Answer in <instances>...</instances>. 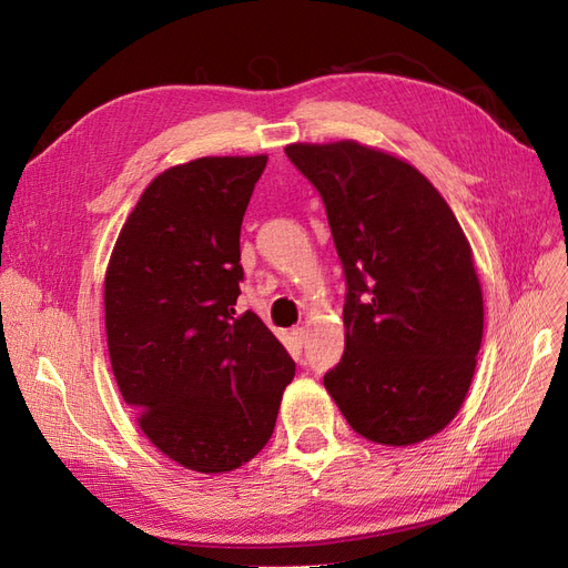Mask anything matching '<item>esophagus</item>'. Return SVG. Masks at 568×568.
Masks as SVG:
<instances>
[{
    "instance_id": "obj_1",
    "label": "esophagus",
    "mask_w": 568,
    "mask_h": 568,
    "mask_svg": "<svg viewBox=\"0 0 568 568\" xmlns=\"http://www.w3.org/2000/svg\"><path fill=\"white\" fill-rule=\"evenodd\" d=\"M291 334H294V338H296L298 346H303V343L307 341V332L303 329V326H298V329H294V332H291Z\"/></svg>"
}]
</instances>
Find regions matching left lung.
I'll return each instance as SVG.
<instances>
[{"mask_svg":"<svg viewBox=\"0 0 568 568\" xmlns=\"http://www.w3.org/2000/svg\"><path fill=\"white\" fill-rule=\"evenodd\" d=\"M324 201L348 294L346 351L324 388L351 428L415 445L467 398L484 338L474 253L448 201L384 149L341 140L284 146Z\"/></svg>","mask_w":568,"mask_h":568,"instance_id":"obj_1","label":"left lung"}]
</instances>
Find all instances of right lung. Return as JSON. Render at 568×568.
<instances>
[{
  "mask_svg": "<svg viewBox=\"0 0 568 568\" xmlns=\"http://www.w3.org/2000/svg\"><path fill=\"white\" fill-rule=\"evenodd\" d=\"M257 156L163 170L120 230L104 277L115 384L165 457L227 474L265 448L296 365L265 322L236 315L239 234Z\"/></svg>",
  "mask_w": 568,
  "mask_h": 568,
  "instance_id": "1",
  "label": "right lung"
}]
</instances>
